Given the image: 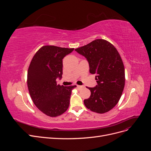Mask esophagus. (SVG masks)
I'll list each match as a JSON object with an SVG mask.
<instances>
[{
  "instance_id": "esophagus-1",
  "label": "esophagus",
  "mask_w": 151,
  "mask_h": 151,
  "mask_svg": "<svg viewBox=\"0 0 151 151\" xmlns=\"http://www.w3.org/2000/svg\"><path fill=\"white\" fill-rule=\"evenodd\" d=\"M77 88H78L79 89H81V88H83V86H79V85H77Z\"/></svg>"
}]
</instances>
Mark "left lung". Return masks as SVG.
Masks as SVG:
<instances>
[{
  "label": "left lung",
  "instance_id": "1",
  "mask_svg": "<svg viewBox=\"0 0 151 151\" xmlns=\"http://www.w3.org/2000/svg\"><path fill=\"white\" fill-rule=\"evenodd\" d=\"M84 56L89 72L96 74L98 85L88 88L90 97L84 100L86 107L98 113H104L119 101L125 86V68L116 48L108 41L97 39L75 49Z\"/></svg>",
  "mask_w": 151,
  "mask_h": 151
}]
</instances>
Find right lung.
Masks as SVG:
<instances>
[{
  "mask_svg": "<svg viewBox=\"0 0 151 151\" xmlns=\"http://www.w3.org/2000/svg\"><path fill=\"white\" fill-rule=\"evenodd\" d=\"M74 48L45 45L35 54L30 62L27 84L35 106L50 117L61 115L70 104L72 90L76 86L64 87L57 84L62 76V59Z\"/></svg>",
  "mask_w": 151,
  "mask_h": 151,
  "instance_id": "right-lung-1",
  "label": "right lung"
}]
</instances>
